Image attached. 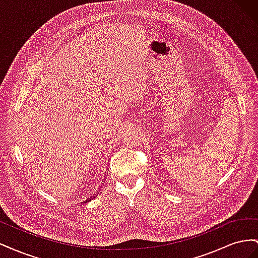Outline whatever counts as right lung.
<instances>
[{
	"mask_svg": "<svg viewBox=\"0 0 258 258\" xmlns=\"http://www.w3.org/2000/svg\"><path fill=\"white\" fill-rule=\"evenodd\" d=\"M97 192H98V191H97ZM97 196H98V195H96V196H91L90 198H88L87 200H86V201H84V202H89V201H91V200H92L93 198H95V197H97Z\"/></svg>",
	"mask_w": 258,
	"mask_h": 258,
	"instance_id": "1",
	"label": "right lung"
}]
</instances>
